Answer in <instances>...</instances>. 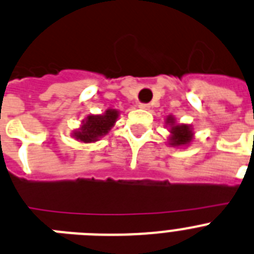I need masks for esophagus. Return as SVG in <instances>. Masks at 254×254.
I'll use <instances>...</instances> for the list:
<instances>
[{
	"label": "esophagus",
	"mask_w": 254,
	"mask_h": 254,
	"mask_svg": "<svg viewBox=\"0 0 254 254\" xmlns=\"http://www.w3.org/2000/svg\"><path fill=\"white\" fill-rule=\"evenodd\" d=\"M138 108H140V109H149V108H150V104H146V103H141L140 104V105H138Z\"/></svg>",
	"instance_id": "obj_1"
}]
</instances>
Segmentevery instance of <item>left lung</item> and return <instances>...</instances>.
Returning <instances> with one entry per match:
<instances>
[{"label":"left lung","instance_id":"1","mask_svg":"<svg viewBox=\"0 0 254 254\" xmlns=\"http://www.w3.org/2000/svg\"><path fill=\"white\" fill-rule=\"evenodd\" d=\"M168 123L171 125V145L172 146H180L186 145L191 141L192 132L188 125H176L173 117H168Z\"/></svg>","mask_w":254,"mask_h":254}]
</instances>
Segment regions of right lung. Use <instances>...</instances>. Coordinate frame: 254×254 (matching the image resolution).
Returning <instances> with one entry per match:
<instances>
[{
  "instance_id": "obj_1",
  "label": "right lung",
  "mask_w": 254,
  "mask_h": 254,
  "mask_svg": "<svg viewBox=\"0 0 254 254\" xmlns=\"http://www.w3.org/2000/svg\"><path fill=\"white\" fill-rule=\"evenodd\" d=\"M118 118V112L114 109H108L101 116L87 117L86 122L81 128L73 133L77 140L83 142H94L101 136L106 135Z\"/></svg>"
}]
</instances>
